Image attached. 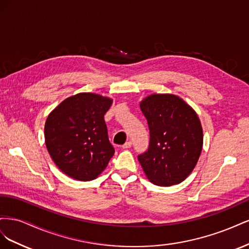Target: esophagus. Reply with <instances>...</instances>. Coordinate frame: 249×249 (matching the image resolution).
Here are the masks:
<instances>
[{"mask_svg":"<svg viewBox=\"0 0 249 249\" xmlns=\"http://www.w3.org/2000/svg\"><path fill=\"white\" fill-rule=\"evenodd\" d=\"M132 144H133L132 141H127L123 145V148H130L132 146Z\"/></svg>","mask_w":249,"mask_h":249,"instance_id":"34e87169","label":"esophagus"}]
</instances>
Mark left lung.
Returning a JSON list of instances; mask_svg holds the SVG:
<instances>
[{"label":"left lung","instance_id":"1","mask_svg":"<svg viewBox=\"0 0 249 249\" xmlns=\"http://www.w3.org/2000/svg\"><path fill=\"white\" fill-rule=\"evenodd\" d=\"M140 108L149 129V145L138 160L148 179L158 186L182 183L196 165L202 129L195 111L173 94H152Z\"/></svg>","mask_w":249,"mask_h":249}]
</instances>
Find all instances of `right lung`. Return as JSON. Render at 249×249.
I'll return each mask as SVG.
<instances>
[{"mask_svg": "<svg viewBox=\"0 0 249 249\" xmlns=\"http://www.w3.org/2000/svg\"><path fill=\"white\" fill-rule=\"evenodd\" d=\"M112 100L78 93L53 110L44 125L49 154L58 168L74 179H94L114 155L104 115Z\"/></svg>", "mask_w": 249, "mask_h": 249, "instance_id": "right-lung-1", "label": "right lung"}]
</instances>
